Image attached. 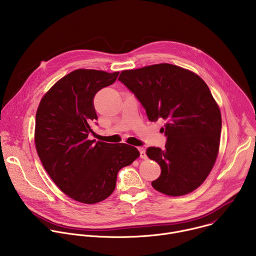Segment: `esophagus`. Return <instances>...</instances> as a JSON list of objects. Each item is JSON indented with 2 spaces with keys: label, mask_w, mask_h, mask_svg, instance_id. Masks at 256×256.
Masks as SVG:
<instances>
[{
  "label": "esophagus",
  "mask_w": 256,
  "mask_h": 256,
  "mask_svg": "<svg viewBox=\"0 0 256 256\" xmlns=\"http://www.w3.org/2000/svg\"><path fill=\"white\" fill-rule=\"evenodd\" d=\"M138 151H140V156L142 159H146V158H147V156H146V150H144V148L140 147V148H138Z\"/></svg>",
  "instance_id": "obj_1"
}]
</instances>
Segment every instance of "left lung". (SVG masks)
Returning <instances> with one entry per match:
<instances>
[{
	"instance_id": "8db88e82",
	"label": "left lung",
	"mask_w": 256,
	"mask_h": 256,
	"mask_svg": "<svg viewBox=\"0 0 256 256\" xmlns=\"http://www.w3.org/2000/svg\"><path fill=\"white\" fill-rule=\"evenodd\" d=\"M118 80L140 100L149 120L166 122L165 148L146 152L161 167L152 186L170 196L196 190L214 165L222 128L220 108L206 82L166 62L122 70Z\"/></svg>"
}]
</instances>
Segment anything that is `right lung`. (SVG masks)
I'll use <instances>...</instances> for the list:
<instances>
[{
	"label": "right lung",
	"instance_id": "obj_1",
	"mask_svg": "<svg viewBox=\"0 0 256 256\" xmlns=\"http://www.w3.org/2000/svg\"><path fill=\"white\" fill-rule=\"evenodd\" d=\"M120 72L78 68L60 79L42 98L35 116L38 155L56 186L68 198L96 204L110 196L118 172L140 156L128 144L94 142L95 94Z\"/></svg>",
	"mask_w": 256,
	"mask_h": 256
}]
</instances>
